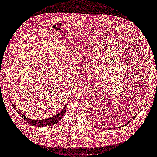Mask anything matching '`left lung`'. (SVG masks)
Wrapping results in <instances>:
<instances>
[{"label":"left lung","instance_id":"8db88e82","mask_svg":"<svg viewBox=\"0 0 157 157\" xmlns=\"http://www.w3.org/2000/svg\"><path fill=\"white\" fill-rule=\"evenodd\" d=\"M137 114H138V113H137V114H136L135 116H134V117H133L132 118H131V120H129V121L128 122V123H129L130 121H132V119H134V118H135V117H136L137 115ZM128 123H127V124H128ZM124 126H126V124H124ZM123 126H124V125H123ZM121 127H122V126H121ZM119 128H120V127H119Z\"/></svg>","mask_w":157,"mask_h":157}]
</instances>
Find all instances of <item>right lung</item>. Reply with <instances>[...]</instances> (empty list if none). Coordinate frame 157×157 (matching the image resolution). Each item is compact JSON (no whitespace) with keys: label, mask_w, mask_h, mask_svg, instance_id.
I'll return each instance as SVG.
<instances>
[{"label":"right lung","mask_w":157,"mask_h":157,"mask_svg":"<svg viewBox=\"0 0 157 157\" xmlns=\"http://www.w3.org/2000/svg\"><path fill=\"white\" fill-rule=\"evenodd\" d=\"M11 103L13 105L15 109L16 110V111H17V112L20 114V115H21V117L23 118H24L27 121V123H28L31 125L34 126H52V125L55 124L56 123H58L60 121V120H61L63 117L64 115L66 110V106L67 105V103L60 112H59L58 114L53 116L52 117H50L48 118L42 119V120H34L32 118H27L25 115L22 114V113L19 112L18 110H17V108L16 107V106H15L12 104V101H11Z\"/></svg>","instance_id":"right-lung-1"}]
</instances>
